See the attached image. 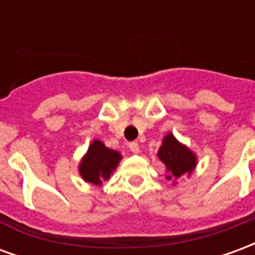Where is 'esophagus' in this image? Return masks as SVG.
<instances>
[{
    "label": "esophagus",
    "mask_w": 255,
    "mask_h": 255,
    "mask_svg": "<svg viewBox=\"0 0 255 255\" xmlns=\"http://www.w3.org/2000/svg\"><path fill=\"white\" fill-rule=\"evenodd\" d=\"M128 147H129V150H131L132 153H135V154H138L139 151H140V149H139V144L136 143V142H131V143L128 144Z\"/></svg>",
    "instance_id": "1"
}]
</instances>
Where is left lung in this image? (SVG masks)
Listing matches in <instances>:
<instances>
[{
  "label": "left lung",
  "mask_w": 255,
  "mask_h": 255,
  "mask_svg": "<svg viewBox=\"0 0 255 255\" xmlns=\"http://www.w3.org/2000/svg\"><path fill=\"white\" fill-rule=\"evenodd\" d=\"M157 155L165 164L168 180L179 179L184 175H191L197 166L195 154L184 144L180 143L172 133H168L162 139V144Z\"/></svg>",
  "instance_id": "1"
}]
</instances>
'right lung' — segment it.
I'll list each match as a JSON object with an SVG mask.
<instances>
[{
    "label": "right lung",
    "mask_w": 255,
    "mask_h": 255,
    "mask_svg": "<svg viewBox=\"0 0 255 255\" xmlns=\"http://www.w3.org/2000/svg\"><path fill=\"white\" fill-rule=\"evenodd\" d=\"M120 160L122 154L119 151L106 147L101 140H94L90 144L83 160L80 161L79 173L84 182L101 186L111 177L112 172L116 169Z\"/></svg>",
    "instance_id": "right-lung-1"
}]
</instances>
